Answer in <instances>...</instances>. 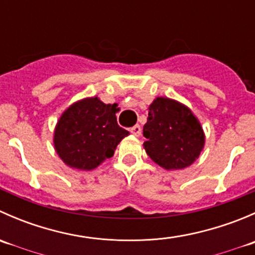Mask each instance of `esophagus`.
I'll return each mask as SVG.
<instances>
[{"mask_svg":"<svg viewBox=\"0 0 255 255\" xmlns=\"http://www.w3.org/2000/svg\"><path fill=\"white\" fill-rule=\"evenodd\" d=\"M130 133H132L133 135H135V137H139L140 133H142V128H140L139 125H135L133 126L132 128H130Z\"/></svg>","mask_w":255,"mask_h":255,"instance_id":"1","label":"esophagus"}]
</instances>
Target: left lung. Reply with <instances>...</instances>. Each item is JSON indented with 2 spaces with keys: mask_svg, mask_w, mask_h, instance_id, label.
Masks as SVG:
<instances>
[{
  "mask_svg": "<svg viewBox=\"0 0 255 255\" xmlns=\"http://www.w3.org/2000/svg\"><path fill=\"white\" fill-rule=\"evenodd\" d=\"M148 110L143 146L149 158L166 170L191 165L205 145V133L196 116L168 97H156Z\"/></svg>",
  "mask_w": 255,
  "mask_h": 255,
  "instance_id": "left-lung-1",
  "label": "left lung"
}]
</instances>
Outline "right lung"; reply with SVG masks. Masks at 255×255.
Listing matches in <instances>:
<instances>
[{"label":"right lung","mask_w":255,"mask_h":255,"mask_svg":"<svg viewBox=\"0 0 255 255\" xmlns=\"http://www.w3.org/2000/svg\"><path fill=\"white\" fill-rule=\"evenodd\" d=\"M116 107L96 96L74 102L63 112L53 142L66 165L89 171L113 156L121 140L129 134L118 126Z\"/></svg>","instance_id":"1"}]
</instances>
